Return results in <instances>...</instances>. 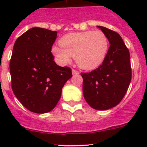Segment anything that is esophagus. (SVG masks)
Segmentation results:
<instances>
[{
    "mask_svg": "<svg viewBox=\"0 0 147 147\" xmlns=\"http://www.w3.org/2000/svg\"><path fill=\"white\" fill-rule=\"evenodd\" d=\"M72 74L74 75V76H75V75H78V74H80V72L76 71V70L73 69L72 70Z\"/></svg>",
    "mask_w": 147,
    "mask_h": 147,
    "instance_id": "34e87169",
    "label": "esophagus"
}]
</instances>
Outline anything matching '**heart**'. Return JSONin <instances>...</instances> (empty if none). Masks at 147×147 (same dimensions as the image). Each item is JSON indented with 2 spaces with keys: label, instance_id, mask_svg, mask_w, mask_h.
Listing matches in <instances>:
<instances>
[{
  "label": "heart",
  "instance_id": "heart-1",
  "mask_svg": "<svg viewBox=\"0 0 147 147\" xmlns=\"http://www.w3.org/2000/svg\"><path fill=\"white\" fill-rule=\"evenodd\" d=\"M59 45L62 48L54 46L52 52L61 64H68L75 57L78 65L85 70L98 67L108 50V40L101 30L67 34Z\"/></svg>",
  "mask_w": 147,
  "mask_h": 147
}]
</instances>
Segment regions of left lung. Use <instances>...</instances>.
I'll return each instance as SVG.
<instances>
[{
	"instance_id": "1",
	"label": "left lung",
	"mask_w": 147,
	"mask_h": 147,
	"mask_svg": "<svg viewBox=\"0 0 147 147\" xmlns=\"http://www.w3.org/2000/svg\"><path fill=\"white\" fill-rule=\"evenodd\" d=\"M107 36L110 48L102 64L94 71L82 73L83 95L87 103L97 110L119 105L130 84V55L121 37L109 28L97 26Z\"/></svg>"
}]
</instances>
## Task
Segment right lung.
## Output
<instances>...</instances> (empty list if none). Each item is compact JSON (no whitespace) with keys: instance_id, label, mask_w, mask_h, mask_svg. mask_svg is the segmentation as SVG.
Here are the masks:
<instances>
[{"instance_id":"add662e5","label":"right lung","mask_w":147,"mask_h":147,"mask_svg":"<svg viewBox=\"0 0 147 147\" xmlns=\"http://www.w3.org/2000/svg\"><path fill=\"white\" fill-rule=\"evenodd\" d=\"M57 32L30 28L15 41L10 60L11 88L18 101L35 113H46L57 105L71 69L56 64L51 51Z\"/></svg>"}]
</instances>
